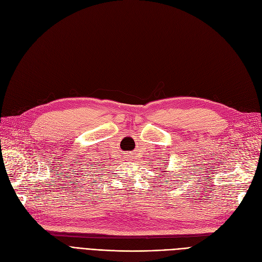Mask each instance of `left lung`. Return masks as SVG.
Listing matches in <instances>:
<instances>
[{"label": "left lung", "instance_id": "obj_1", "mask_svg": "<svg viewBox=\"0 0 262 262\" xmlns=\"http://www.w3.org/2000/svg\"><path fill=\"white\" fill-rule=\"evenodd\" d=\"M164 167H166V165H165V166H164ZM159 176H160V175H159Z\"/></svg>", "mask_w": 262, "mask_h": 262}]
</instances>
